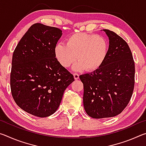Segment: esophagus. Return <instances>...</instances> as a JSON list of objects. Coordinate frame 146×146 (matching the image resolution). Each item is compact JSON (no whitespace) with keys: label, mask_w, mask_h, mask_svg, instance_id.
Listing matches in <instances>:
<instances>
[{"label":"esophagus","mask_w":146,"mask_h":146,"mask_svg":"<svg viewBox=\"0 0 146 146\" xmlns=\"http://www.w3.org/2000/svg\"><path fill=\"white\" fill-rule=\"evenodd\" d=\"M73 76H74V78L75 79V80H78L79 78V75L78 73H73Z\"/></svg>","instance_id":"1"}]
</instances>
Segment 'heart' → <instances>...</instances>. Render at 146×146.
<instances>
[{"instance_id": "b5f03b06", "label": "heart", "mask_w": 146, "mask_h": 146, "mask_svg": "<svg viewBox=\"0 0 146 146\" xmlns=\"http://www.w3.org/2000/svg\"><path fill=\"white\" fill-rule=\"evenodd\" d=\"M108 43L100 35L76 33L66 39V44L58 43L54 48L56 60L64 68L75 62V71H95L102 65L107 56Z\"/></svg>"}]
</instances>
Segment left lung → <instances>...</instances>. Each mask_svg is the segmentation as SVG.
Listing matches in <instances>:
<instances>
[{
  "label": "left lung",
  "instance_id": "left-lung-1",
  "mask_svg": "<svg viewBox=\"0 0 146 146\" xmlns=\"http://www.w3.org/2000/svg\"><path fill=\"white\" fill-rule=\"evenodd\" d=\"M110 40L107 56L97 70L80 75L85 111L93 118L117 116L132 97L135 62L129 46L115 32L103 29Z\"/></svg>",
  "mask_w": 146,
  "mask_h": 146
}]
</instances>
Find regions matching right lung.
<instances>
[{"instance_id":"obj_1","label":"right lung","mask_w":146,"mask_h":146,"mask_svg":"<svg viewBox=\"0 0 146 146\" xmlns=\"http://www.w3.org/2000/svg\"><path fill=\"white\" fill-rule=\"evenodd\" d=\"M62 30L40 23L32 25L15 49L10 87L15 102L38 117L53 114L64 91L74 81L72 74L56 60L54 48Z\"/></svg>"}]
</instances>
